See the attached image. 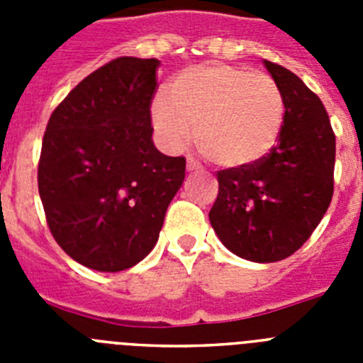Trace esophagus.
<instances>
[{
	"label": "esophagus",
	"mask_w": 363,
	"mask_h": 363,
	"mask_svg": "<svg viewBox=\"0 0 363 363\" xmlns=\"http://www.w3.org/2000/svg\"><path fill=\"white\" fill-rule=\"evenodd\" d=\"M187 171H201V165L196 162V160L187 158Z\"/></svg>",
	"instance_id": "34e87169"
}]
</instances>
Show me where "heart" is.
Instances as JSON below:
<instances>
[{
	"instance_id": "heart-1",
	"label": "heart",
	"mask_w": 363,
	"mask_h": 363,
	"mask_svg": "<svg viewBox=\"0 0 363 363\" xmlns=\"http://www.w3.org/2000/svg\"><path fill=\"white\" fill-rule=\"evenodd\" d=\"M284 118V96L271 76L218 63L179 72L152 105L154 130L167 149L187 145L196 127L200 149L223 167L265 158Z\"/></svg>"
}]
</instances>
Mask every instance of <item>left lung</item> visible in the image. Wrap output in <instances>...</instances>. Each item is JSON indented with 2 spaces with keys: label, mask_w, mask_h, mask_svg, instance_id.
Listing matches in <instances>:
<instances>
[{
  "label": "left lung",
  "mask_w": 363,
  "mask_h": 363,
  "mask_svg": "<svg viewBox=\"0 0 363 363\" xmlns=\"http://www.w3.org/2000/svg\"><path fill=\"white\" fill-rule=\"evenodd\" d=\"M264 65L284 96V129L265 158L218 171L209 220L230 252L271 264L296 252L331 203L336 140L318 96L285 67Z\"/></svg>",
  "instance_id": "1"
}]
</instances>
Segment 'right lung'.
<instances>
[{
  "label": "right lung",
  "mask_w": 363,
  "mask_h": 363,
  "mask_svg": "<svg viewBox=\"0 0 363 363\" xmlns=\"http://www.w3.org/2000/svg\"><path fill=\"white\" fill-rule=\"evenodd\" d=\"M158 60L123 56L89 74L54 108L38 189L54 240L78 264L118 272L156 245L185 158L152 142Z\"/></svg>",
  "instance_id": "right-lung-1"
}]
</instances>
